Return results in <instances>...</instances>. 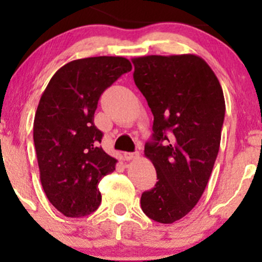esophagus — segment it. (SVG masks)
I'll return each instance as SVG.
<instances>
[{"mask_svg": "<svg viewBox=\"0 0 262 262\" xmlns=\"http://www.w3.org/2000/svg\"><path fill=\"white\" fill-rule=\"evenodd\" d=\"M124 158L125 160H135V159H139V152H125Z\"/></svg>", "mask_w": 262, "mask_h": 262, "instance_id": "esophagus-1", "label": "esophagus"}]
</instances>
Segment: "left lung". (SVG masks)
Instances as JSON below:
<instances>
[{"label":"left lung","mask_w":262,"mask_h":262,"mask_svg":"<svg viewBox=\"0 0 262 262\" xmlns=\"http://www.w3.org/2000/svg\"><path fill=\"white\" fill-rule=\"evenodd\" d=\"M134 82L152 116V141L144 154L158 182L143 192L141 209L152 221L171 224L202 197L217 159L225 101L209 65L193 54L134 58Z\"/></svg>","instance_id":"1"}]
</instances>
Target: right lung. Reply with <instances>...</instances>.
Listing matches in <instances>:
<instances>
[{
    "label": "right lung",
    "mask_w": 262,
    "mask_h": 262,
    "mask_svg": "<svg viewBox=\"0 0 262 262\" xmlns=\"http://www.w3.org/2000/svg\"><path fill=\"white\" fill-rule=\"evenodd\" d=\"M132 70L122 56L74 60L50 79L33 125L40 182L48 200L66 217L91 214L101 203L98 183L116 170L117 160L100 146L93 123L107 87Z\"/></svg>",
    "instance_id": "add662e5"
}]
</instances>
